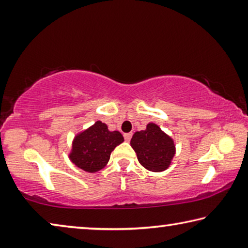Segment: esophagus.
Listing matches in <instances>:
<instances>
[{
	"label": "esophagus",
	"mask_w": 248,
	"mask_h": 248,
	"mask_svg": "<svg viewBox=\"0 0 248 248\" xmlns=\"http://www.w3.org/2000/svg\"><path fill=\"white\" fill-rule=\"evenodd\" d=\"M124 140L127 141V142H129L130 140H131V137H132V134L131 133H124Z\"/></svg>",
	"instance_id": "obj_1"
}]
</instances>
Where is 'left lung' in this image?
<instances>
[{"label":"left lung","instance_id":"8db88e82","mask_svg":"<svg viewBox=\"0 0 248 248\" xmlns=\"http://www.w3.org/2000/svg\"><path fill=\"white\" fill-rule=\"evenodd\" d=\"M130 143L140 164L151 171L165 170L175 155L173 139L155 124L134 133Z\"/></svg>","mask_w":248,"mask_h":248}]
</instances>
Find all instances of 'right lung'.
<instances>
[{
    "instance_id": "1",
    "label": "right lung",
    "mask_w": 248,
    "mask_h": 248,
    "mask_svg": "<svg viewBox=\"0 0 248 248\" xmlns=\"http://www.w3.org/2000/svg\"><path fill=\"white\" fill-rule=\"evenodd\" d=\"M123 142L124 137L119 131H109L106 124L96 121L75 137L70 158L81 170L95 173L106 166L110 153Z\"/></svg>"
}]
</instances>
